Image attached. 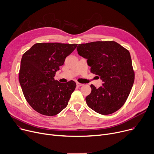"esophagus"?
<instances>
[{
	"label": "esophagus",
	"mask_w": 154,
	"mask_h": 154,
	"mask_svg": "<svg viewBox=\"0 0 154 154\" xmlns=\"http://www.w3.org/2000/svg\"><path fill=\"white\" fill-rule=\"evenodd\" d=\"M76 85H77V86L79 87V86H83V84H82V83H79L77 82V83H76Z\"/></svg>",
	"instance_id": "1"
}]
</instances>
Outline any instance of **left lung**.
Masks as SVG:
<instances>
[{
    "mask_svg": "<svg viewBox=\"0 0 154 154\" xmlns=\"http://www.w3.org/2000/svg\"><path fill=\"white\" fill-rule=\"evenodd\" d=\"M77 51L87 59L91 73L103 81L99 88L91 85V92L86 97L87 105L103 115L119 110L127 100L134 82L129 51L114 41L79 44Z\"/></svg>",
    "mask_w": 154,
    "mask_h": 154,
    "instance_id": "8db88e82",
    "label": "left lung"
}]
</instances>
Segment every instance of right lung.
<instances>
[{
    "label": "right lung",
    "mask_w": 154,
    "mask_h": 154,
    "mask_svg": "<svg viewBox=\"0 0 154 154\" xmlns=\"http://www.w3.org/2000/svg\"><path fill=\"white\" fill-rule=\"evenodd\" d=\"M77 44L37 43L22 56L19 82L26 101L38 113L55 116L67 106L76 84L55 80L56 72Z\"/></svg>",
    "instance_id": "1"
}]
</instances>
